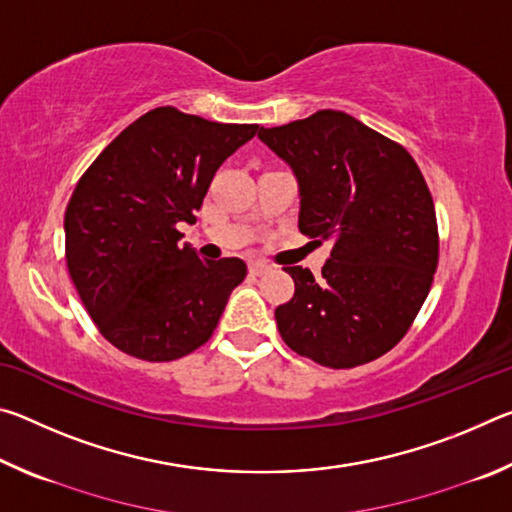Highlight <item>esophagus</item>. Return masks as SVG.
I'll return each mask as SVG.
<instances>
[{"mask_svg": "<svg viewBox=\"0 0 512 512\" xmlns=\"http://www.w3.org/2000/svg\"><path fill=\"white\" fill-rule=\"evenodd\" d=\"M248 271H250V275H253V277H262V275H266L268 271H271V266L264 264V262H253V264L248 266Z\"/></svg>", "mask_w": 512, "mask_h": 512, "instance_id": "1", "label": "esophagus"}]
</instances>
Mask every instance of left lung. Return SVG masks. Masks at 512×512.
<instances>
[{
  "mask_svg": "<svg viewBox=\"0 0 512 512\" xmlns=\"http://www.w3.org/2000/svg\"><path fill=\"white\" fill-rule=\"evenodd\" d=\"M300 189L298 228L329 241L323 277L287 266L296 293L275 309L284 343L327 368L386 354L409 332L438 266V223L418 164L341 110L259 128Z\"/></svg>",
  "mask_w": 512,
  "mask_h": 512,
  "instance_id": "left-lung-1",
  "label": "left lung"
}]
</instances>
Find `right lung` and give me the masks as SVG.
I'll use <instances>...</instances> for the list:
<instances>
[{"mask_svg": "<svg viewBox=\"0 0 512 512\" xmlns=\"http://www.w3.org/2000/svg\"><path fill=\"white\" fill-rule=\"evenodd\" d=\"M257 124H219L155 108L121 131L83 173L65 212L72 282L103 339L142 361H173L207 343L239 257L201 259L180 244L216 169L253 140Z\"/></svg>", "mask_w": 512, "mask_h": 512, "instance_id": "1", "label": "right lung"}]
</instances>
